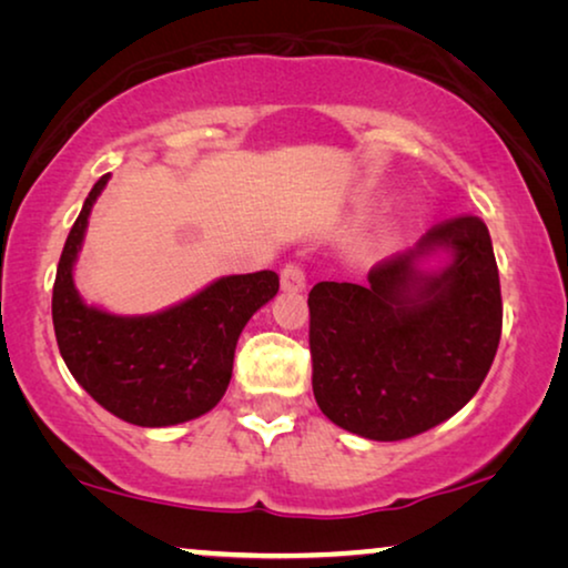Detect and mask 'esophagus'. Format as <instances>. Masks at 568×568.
I'll use <instances>...</instances> for the list:
<instances>
[{"instance_id":"obj_1","label":"esophagus","mask_w":568,"mask_h":568,"mask_svg":"<svg viewBox=\"0 0 568 568\" xmlns=\"http://www.w3.org/2000/svg\"><path fill=\"white\" fill-rule=\"evenodd\" d=\"M305 284H307L305 268H302L300 263H294V261L284 263V268H282V290L284 292H302V290H305Z\"/></svg>"}]
</instances>
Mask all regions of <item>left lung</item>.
<instances>
[{"instance_id": "1", "label": "left lung", "mask_w": 568, "mask_h": 568, "mask_svg": "<svg viewBox=\"0 0 568 568\" xmlns=\"http://www.w3.org/2000/svg\"><path fill=\"white\" fill-rule=\"evenodd\" d=\"M449 246L456 261L426 277L415 261ZM369 284L310 290L317 406L341 429L377 442L414 437L478 393L501 338V286L491 235L476 214L426 232L372 266Z\"/></svg>"}]
</instances>
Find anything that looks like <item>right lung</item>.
<instances>
[{
  "label": "right lung",
  "instance_id": "1",
  "mask_svg": "<svg viewBox=\"0 0 568 568\" xmlns=\"http://www.w3.org/2000/svg\"><path fill=\"white\" fill-rule=\"evenodd\" d=\"M108 175L92 185L61 251L53 282V331L69 372L105 410L136 426H170L212 410L227 390L245 323L278 292L274 271L224 276L196 297L146 317H115L74 292L72 266L90 209Z\"/></svg>",
  "mask_w": 568,
  "mask_h": 568
}]
</instances>
